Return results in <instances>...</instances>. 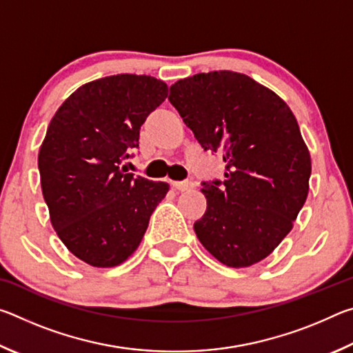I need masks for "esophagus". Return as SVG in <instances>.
<instances>
[{
	"label": "esophagus",
	"instance_id": "esophagus-1",
	"mask_svg": "<svg viewBox=\"0 0 353 353\" xmlns=\"http://www.w3.org/2000/svg\"><path fill=\"white\" fill-rule=\"evenodd\" d=\"M172 187L179 191H187L193 188V183L191 182H172Z\"/></svg>",
	"mask_w": 353,
	"mask_h": 353
}]
</instances>
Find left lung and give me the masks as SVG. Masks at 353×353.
<instances>
[{"label": "left lung", "instance_id": "obj_1", "mask_svg": "<svg viewBox=\"0 0 353 353\" xmlns=\"http://www.w3.org/2000/svg\"><path fill=\"white\" fill-rule=\"evenodd\" d=\"M170 101L201 146L223 155L224 182L205 183L199 241L229 268L272 254L308 196L312 157L288 104L252 77L199 73L170 87Z\"/></svg>", "mask_w": 353, "mask_h": 353}]
</instances>
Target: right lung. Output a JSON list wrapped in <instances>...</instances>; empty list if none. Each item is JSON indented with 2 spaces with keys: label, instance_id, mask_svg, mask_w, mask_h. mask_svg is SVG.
Masks as SVG:
<instances>
[{
  "label": "right lung",
  "instance_id": "right-lung-1",
  "mask_svg": "<svg viewBox=\"0 0 353 353\" xmlns=\"http://www.w3.org/2000/svg\"><path fill=\"white\" fill-rule=\"evenodd\" d=\"M166 97L168 85L152 76L101 77L71 93L48 126L39 151L41 193L57 236L87 265L126 261L168 193L166 182L119 166Z\"/></svg>",
  "mask_w": 353,
  "mask_h": 353
}]
</instances>
